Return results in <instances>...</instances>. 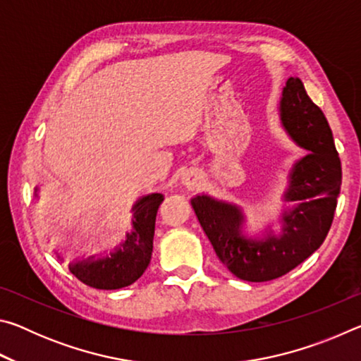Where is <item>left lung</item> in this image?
Returning a JSON list of instances; mask_svg holds the SVG:
<instances>
[{
	"label": "left lung",
	"mask_w": 361,
	"mask_h": 361,
	"mask_svg": "<svg viewBox=\"0 0 361 361\" xmlns=\"http://www.w3.org/2000/svg\"><path fill=\"white\" fill-rule=\"evenodd\" d=\"M285 129L310 152L291 172L288 200L298 207L285 215L283 234L262 242L240 235L242 215L234 205L197 195L191 205L219 261L237 279L267 282L288 274L320 248L331 228L341 192L342 169L333 132L299 78H290L280 102Z\"/></svg>",
	"instance_id": "obj_1"
}]
</instances>
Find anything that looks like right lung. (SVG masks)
<instances>
[{"instance_id": "1", "label": "right lung", "mask_w": 361, "mask_h": 361, "mask_svg": "<svg viewBox=\"0 0 361 361\" xmlns=\"http://www.w3.org/2000/svg\"><path fill=\"white\" fill-rule=\"evenodd\" d=\"M162 194H149L133 207V232L121 248L105 259H84L70 267L73 276L82 283L99 290H118L132 285L143 276L152 252V237Z\"/></svg>"}]
</instances>
